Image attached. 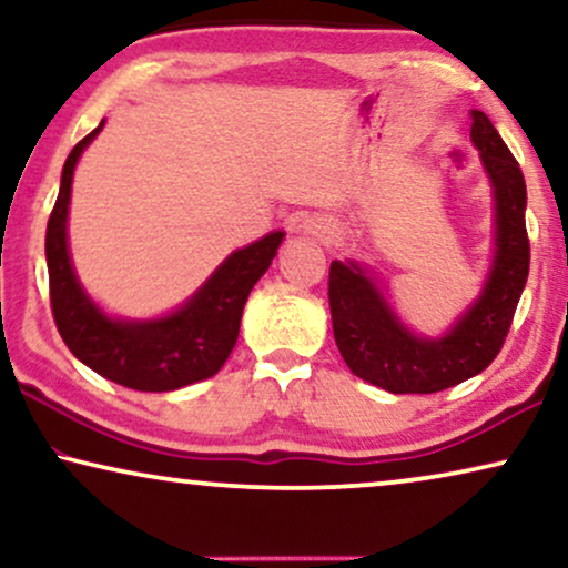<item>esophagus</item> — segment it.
<instances>
[{
    "mask_svg": "<svg viewBox=\"0 0 568 568\" xmlns=\"http://www.w3.org/2000/svg\"><path fill=\"white\" fill-rule=\"evenodd\" d=\"M315 232H317V235H331V224H325V222H321V224H315V227H313Z\"/></svg>",
    "mask_w": 568,
    "mask_h": 568,
    "instance_id": "34e87169",
    "label": "esophagus"
}]
</instances>
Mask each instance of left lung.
<instances>
[{
    "mask_svg": "<svg viewBox=\"0 0 568 568\" xmlns=\"http://www.w3.org/2000/svg\"><path fill=\"white\" fill-rule=\"evenodd\" d=\"M470 136L496 193V258L484 294L437 341L416 338L354 263H331L333 336L348 369L387 393H439L460 385L501 352L530 271L523 170L486 113L470 111Z\"/></svg>",
    "mask_w": 568,
    "mask_h": 568,
    "instance_id": "left-lung-1",
    "label": "left lung"
}]
</instances>
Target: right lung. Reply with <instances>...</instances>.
<instances>
[{
	"mask_svg": "<svg viewBox=\"0 0 568 568\" xmlns=\"http://www.w3.org/2000/svg\"><path fill=\"white\" fill-rule=\"evenodd\" d=\"M100 129L103 121L69 152L59 199L45 227L53 323L69 352L105 379L144 393L178 390L216 375L227 362L237 341L247 294L266 274L284 232H271L258 243L232 253L178 313L152 323L111 321L82 292L67 251L74 165Z\"/></svg>",
	"mask_w": 568,
	"mask_h": 568,
	"instance_id": "1",
	"label": "right lung"
}]
</instances>
